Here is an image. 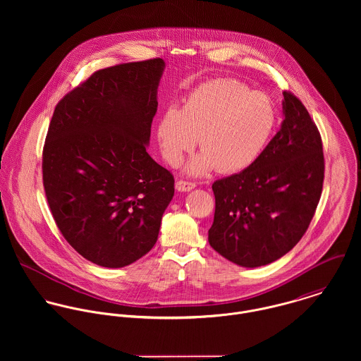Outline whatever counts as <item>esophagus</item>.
<instances>
[{
    "mask_svg": "<svg viewBox=\"0 0 361 361\" xmlns=\"http://www.w3.org/2000/svg\"><path fill=\"white\" fill-rule=\"evenodd\" d=\"M175 188L178 192H190L192 189L196 188V185L192 182H186V180H178L175 183Z\"/></svg>",
    "mask_w": 361,
    "mask_h": 361,
    "instance_id": "obj_1",
    "label": "esophagus"
}]
</instances>
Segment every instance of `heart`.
<instances>
[{"instance_id":"b5f03b06","label":"heart","mask_w":361,"mask_h":361,"mask_svg":"<svg viewBox=\"0 0 361 361\" xmlns=\"http://www.w3.org/2000/svg\"><path fill=\"white\" fill-rule=\"evenodd\" d=\"M276 125L271 99L236 80H211L193 90L182 109L169 106L157 125L161 153L171 166L196 146L186 172L202 176L215 166L222 173L249 168L268 145Z\"/></svg>"}]
</instances>
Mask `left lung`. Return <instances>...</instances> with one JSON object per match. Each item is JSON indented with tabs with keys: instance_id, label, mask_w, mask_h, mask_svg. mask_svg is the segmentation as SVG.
<instances>
[{
	"instance_id": "obj_1",
	"label": "left lung",
	"mask_w": 361,
	"mask_h": 361,
	"mask_svg": "<svg viewBox=\"0 0 361 361\" xmlns=\"http://www.w3.org/2000/svg\"><path fill=\"white\" fill-rule=\"evenodd\" d=\"M283 121L257 161L215 180L211 247L246 268L285 256L309 228L322 192L321 136L309 111L283 92Z\"/></svg>"
}]
</instances>
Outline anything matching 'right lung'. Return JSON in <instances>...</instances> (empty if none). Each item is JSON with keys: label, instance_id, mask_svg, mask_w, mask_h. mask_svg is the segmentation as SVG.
<instances>
[{"label": "right lung", "instance_id": "obj_1", "mask_svg": "<svg viewBox=\"0 0 361 361\" xmlns=\"http://www.w3.org/2000/svg\"><path fill=\"white\" fill-rule=\"evenodd\" d=\"M161 58L93 73L56 104L44 150L43 183L68 243L100 267L147 255L173 197V176L147 153Z\"/></svg>", "mask_w": 361, "mask_h": 361}]
</instances>
